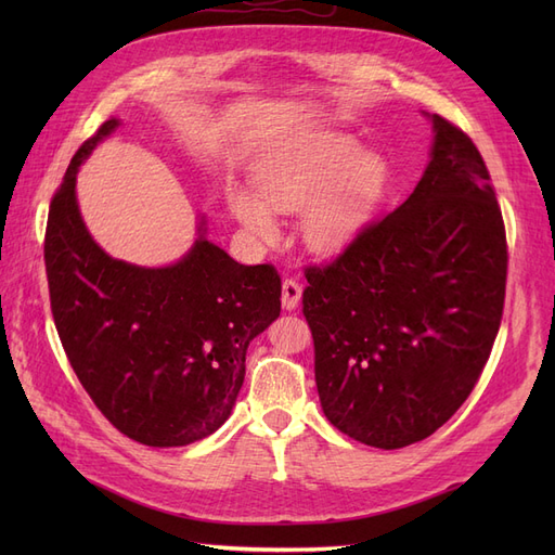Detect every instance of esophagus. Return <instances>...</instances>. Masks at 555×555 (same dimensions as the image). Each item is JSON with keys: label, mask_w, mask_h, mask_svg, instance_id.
Here are the masks:
<instances>
[{"label": "esophagus", "mask_w": 555, "mask_h": 555, "mask_svg": "<svg viewBox=\"0 0 555 555\" xmlns=\"http://www.w3.org/2000/svg\"><path fill=\"white\" fill-rule=\"evenodd\" d=\"M300 294H304V287L292 278L282 282V308L284 310H296L300 304Z\"/></svg>", "instance_id": "34e87169"}]
</instances>
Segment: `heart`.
<instances>
[{"label": "heart", "mask_w": 555, "mask_h": 555, "mask_svg": "<svg viewBox=\"0 0 555 555\" xmlns=\"http://www.w3.org/2000/svg\"><path fill=\"white\" fill-rule=\"evenodd\" d=\"M347 137H319L284 150L255 176V192H227L231 215L263 243L280 233L275 212L300 215V236L317 255H335L357 238L386 184V162Z\"/></svg>", "instance_id": "heart-1"}]
</instances>
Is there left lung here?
<instances>
[{
    "label": "left lung",
    "instance_id": "obj_1",
    "mask_svg": "<svg viewBox=\"0 0 555 555\" xmlns=\"http://www.w3.org/2000/svg\"><path fill=\"white\" fill-rule=\"evenodd\" d=\"M405 204L306 268L304 314L322 410L377 449L426 440L491 357L505 306V222L477 145L440 115Z\"/></svg>",
    "mask_w": 555,
    "mask_h": 555
}]
</instances>
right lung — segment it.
I'll list each match as a JSON object with an SVG mask.
<instances>
[{"mask_svg":"<svg viewBox=\"0 0 555 555\" xmlns=\"http://www.w3.org/2000/svg\"><path fill=\"white\" fill-rule=\"evenodd\" d=\"M120 120L78 147L50 201L43 259L50 310L82 389L127 438L184 447L220 428L245 379L247 345L280 317V275L198 238L180 261L108 257L82 222L78 166Z\"/></svg>","mask_w":555,"mask_h":555,"instance_id":"right-lung-1","label":"right lung"}]
</instances>
